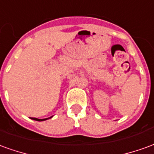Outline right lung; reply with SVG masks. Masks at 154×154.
Listing matches in <instances>:
<instances>
[{"instance_id":"add662e5","label":"right lung","mask_w":154,"mask_h":154,"mask_svg":"<svg viewBox=\"0 0 154 154\" xmlns=\"http://www.w3.org/2000/svg\"><path fill=\"white\" fill-rule=\"evenodd\" d=\"M51 118V117H49ZM49 118H47V119H36V118H33V119H35V120H37V121H41V120H45V119H49Z\"/></svg>"}]
</instances>
